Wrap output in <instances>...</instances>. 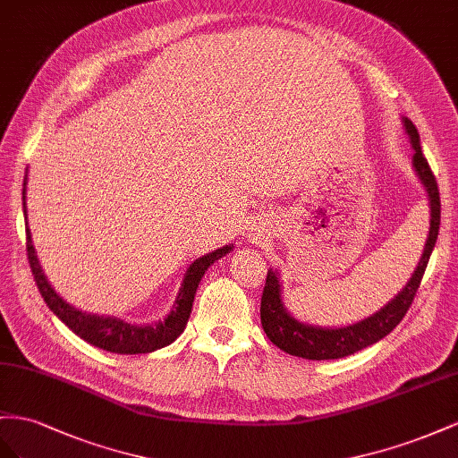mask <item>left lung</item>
<instances>
[{
  "mask_svg": "<svg viewBox=\"0 0 458 458\" xmlns=\"http://www.w3.org/2000/svg\"><path fill=\"white\" fill-rule=\"evenodd\" d=\"M403 126L414 149L412 168L426 190V198L429 203V230L420 263L416 265L411 280L404 284L403 290L382 309H377L374 315L347 326H335V328H322V326L297 320L284 305L278 270L270 268L267 274L263 297H260V324H263V330L270 342L293 357L309 360H330L352 355V352L374 345L382 337H386L403 320L409 307L412 305V299L428 267L429 255H432L436 247L441 220V201L432 168H429L426 157L422 155L420 136H418L416 126L407 116H403Z\"/></svg>",
  "mask_w": 458,
  "mask_h": 458,
  "instance_id": "1",
  "label": "left lung"
}]
</instances>
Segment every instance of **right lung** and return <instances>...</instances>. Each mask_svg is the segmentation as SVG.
Returning a JSON list of instances; mask_svg holds the SVG:
<instances>
[{"mask_svg": "<svg viewBox=\"0 0 458 458\" xmlns=\"http://www.w3.org/2000/svg\"><path fill=\"white\" fill-rule=\"evenodd\" d=\"M26 184H29V182L24 178L22 208H24V220H26V253H29V263H30L38 290H40L44 301L51 310H54V315L61 318V322L67 324L78 337L84 339V342H88L94 347H99L103 351L119 352V355H140V352H151V351L171 345L186 328L188 318L191 315L195 292H198L199 282L205 276L207 268L233 250V243H228L213 253H207L199 259H195L188 267L184 278H182L180 290L176 293L171 312H168V315L159 322L140 326V324H130L116 317L94 315V312L81 310L64 301V299L47 282V276L44 274L40 260H38V255L34 250L32 233L29 230V216H26Z\"/></svg>", "mask_w": 458, "mask_h": 458, "instance_id": "obj_1", "label": "right lung"}]
</instances>
